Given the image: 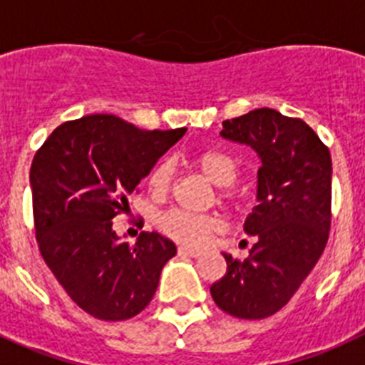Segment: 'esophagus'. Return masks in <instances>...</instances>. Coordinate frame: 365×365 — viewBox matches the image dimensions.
<instances>
[{"label": "esophagus", "mask_w": 365, "mask_h": 365, "mask_svg": "<svg viewBox=\"0 0 365 365\" xmlns=\"http://www.w3.org/2000/svg\"><path fill=\"white\" fill-rule=\"evenodd\" d=\"M178 252L182 254V256H191V258H198L200 256V250L197 249H189V247H178Z\"/></svg>", "instance_id": "34e87169"}]
</instances>
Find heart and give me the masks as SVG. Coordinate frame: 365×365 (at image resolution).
<instances>
[{"label":"heart","mask_w":365,"mask_h":365,"mask_svg":"<svg viewBox=\"0 0 365 365\" xmlns=\"http://www.w3.org/2000/svg\"><path fill=\"white\" fill-rule=\"evenodd\" d=\"M192 165L204 176L219 187H230L240 178L241 163L232 152L222 148H204L192 155ZM174 167L170 159H159L154 167L150 168L146 183L148 189L158 197L167 195L173 183ZM226 200H234L230 191L222 192ZM225 226L219 215H197L182 210H170L159 217V228L168 237L185 247H204L211 241V237L220 232Z\"/></svg>","instance_id":"obj_1"}]
</instances>
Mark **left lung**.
I'll return each mask as SVG.
<instances>
[{"label": "left lung", "mask_w": 365, "mask_h": 365, "mask_svg": "<svg viewBox=\"0 0 365 365\" xmlns=\"http://www.w3.org/2000/svg\"><path fill=\"white\" fill-rule=\"evenodd\" d=\"M225 139L262 158L258 206L245 222L249 258L225 254V277L210 287L220 310L265 319L289 302L321 258L332 220V159L301 118L263 107L222 122Z\"/></svg>", "instance_id": "8db88e82"}]
</instances>
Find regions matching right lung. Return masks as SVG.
<instances>
[{"label": "right lung", "mask_w": 365, "mask_h": 365, "mask_svg": "<svg viewBox=\"0 0 365 365\" xmlns=\"http://www.w3.org/2000/svg\"><path fill=\"white\" fill-rule=\"evenodd\" d=\"M185 128L145 131L115 115H88L55 128L31 163L38 250L64 292L102 321L135 317L152 301L176 245L140 232L118 240L113 219Z\"/></svg>", "instance_id": "add662e5"}]
</instances>
